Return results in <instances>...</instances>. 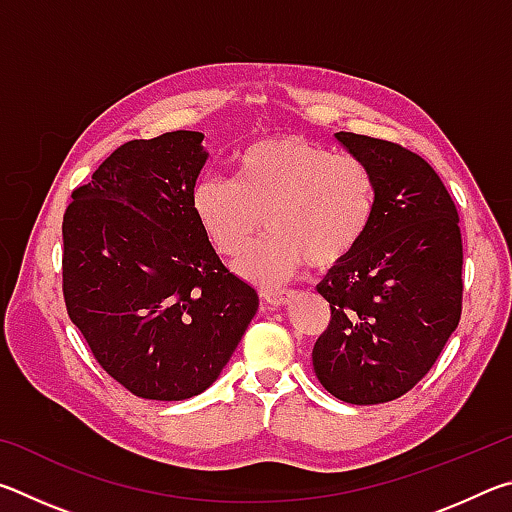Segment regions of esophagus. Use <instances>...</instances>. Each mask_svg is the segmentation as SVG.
Instances as JSON below:
<instances>
[{
    "instance_id": "esophagus-1",
    "label": "esophagus",
    "mask_w": 512,
    "mask_h": 512,
    "mask_svg": "<svg viewBox=\"0 0 512 512\" xmlns=\"http://www.w3.org/2000/svg\"><path fill=\"white\" fill-rule=\"evenodd\" d=\"M262 298L273 307H284L293 298V291H277V289H262Z\"/></svg>"
}]
</instances>
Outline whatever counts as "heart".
<instances>
[{"mask_svg": "<svg viewBox=\"0 0 512 512\" xmlns=\"http://www.w3.org/2000/svg\"><path fill=\"white\" fill-rule=\"evenodd\" d=\"M377 210V180L352 153L307 137H266L235 158L232 178L205 176L192 212L216 253L235 257L268 225V235L237 262L248 280L273 284L307 262L341 264L366 239Z\"/></svg>", "mask_w": 512, "mask_h": 512, "instance_id": "b5f03b06", "label": "heart"}]
</instances>
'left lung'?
<instances>
[{"label":"left lung","instance_id":"left-lung-1","mask_svg":"<svg viewBox=\"0 0 512 512\" xmlns=\"http://www.w3.org/2000/svg\"><path fill=\"white\" fill-rule=\"evenodd\" d=\"M377 180L366 239L329 268L318 293L332 320L311 352L325 391L348 404H381L427 375L461 320L463 241L447 187L404 146L336 133Z\"/></svg>","mask_w":512,"mask_h":512}]
</instances>
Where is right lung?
Instances as JSON below:
<instances>
[{"label":"right lung","instance_id":"obj_1","mask_svg":"<svg viewBox=\"0 0 512 512\" xmlns=\"http://www.w3.org/2000/svg\"><path fill=\"white\" fill-rule=\"evenodd\" d=\"M203 133L112 151L63 216V296L94 359L144 400L178 402L221 375L259 307L192 212Z\"/></svg>","mask_w":512,"mask_h":512}]
</instances>
